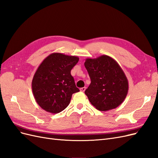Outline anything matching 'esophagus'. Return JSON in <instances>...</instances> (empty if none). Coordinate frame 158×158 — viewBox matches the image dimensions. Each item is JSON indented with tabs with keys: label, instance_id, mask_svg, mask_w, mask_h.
Returning a JSON list of instances; mask_svg holds the SVG:
<instances>
[{
	"label": "esophagus",
	"instance_id": "esophagus-1",
	"mask_svg": "<svg viewBox=\"0 0 158 158\" xmlns=\"http://www.w3.org/2000/svg\"><path fill=\"white\" fill-rule=\"evenodd\" d=\"M80 92H84V91L85 90V87H83V88H81L80 89Z\"/></svg>",
	"mask_w": 158,
	"mask_h": 158
}]
</instances>
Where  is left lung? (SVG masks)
<instances>
[{
    "label": "left lung",
    "mask_w": 158,
    "mask_h": 158,
    "mask_svg": "<svg viewBox=\"0 0 158 158\" xmlns=\"http://www.w3.org/2000/svg\"><path fill=\"white\" fill-rule=\"evenodd\" d=\"M91 79L85 94L102 111L115 109L124 102L128 91L127 76L117 62L107 55L86 59L84 63Z\"/></svg>",
    "instance_id": "8db88e82"
}]
</instances>
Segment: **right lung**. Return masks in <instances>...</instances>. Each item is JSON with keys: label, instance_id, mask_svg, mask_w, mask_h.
I'll use <instances>...</instances> for the list:
<instances>
[{"label": "right lung", "instance_id": "1", "mask_svg": "<svg viewBox=\"0 0 158 158\" xmlns=\"http://www.w3.org/2000/svg\"><path fill=\"white\" fill-rule=\"evenodd\" d=\"M76 56L53 52L43 60L33 76L31 88L37 103L45 111L58 113L67 107L72 95L78 92L70 71Z\"/></svg>", "mask_w": 158, "mask_h": 158}]
</instances>
